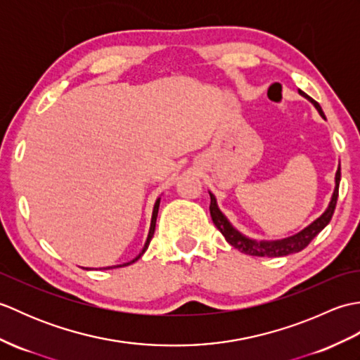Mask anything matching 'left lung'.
<instances>
[{"mask_svg":"<svg viewBox=\"0 0 360 360\" xmlns=\"http://www.w3.org/2000/svg\"><path fill=\"white\" fill-rule=\"evenodd\" d=\"M298 93H300L303 97H307L308 101L316 106V110L320 112V116L325 117L322 106H320L316 101H312V98L308 94H304L303 91H298ZM339 184H340V164H339L338 172H335V187H334L331 201H330V204H328L326 210L316 221H312L308 227H304L303 231H300L292 236H288V238H283V240L257 241V240L248 238L246 235H243L241 232L236 231V229L231 223H229V219L226 218L224 213L221 212L218 207L215 195L209 192V195H210V217H212L213 224H215L218 231L223 233L226 241L229 244H232L235 249L243 252V254H248L252 257H286L289 254H295V252L303 250L312 241V238L322 232L323 229L328 226V223H330L333 218L334 209H335V204H338Z\"/></svg>","mask_w":360,"mask_h":360,"instance_id":"left-lung-1","label":"left lung"}]
</instances>
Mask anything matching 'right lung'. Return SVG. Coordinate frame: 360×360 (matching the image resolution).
Listing matches in <instances>:
<instances>
[{"label": "right lung", "mask_w": 360, "mask_h": 360, "mask_svg": "<svg viewBox=\"0 0 360 360\" xmlns=\"http://www.w3.org/2000/svg\"><path fill=\"white\" fill-rule=\"evenodd\" d=\"M159 202H160V198H158L156 200V202H155V207H153V215H151V224H150V232H148V236H147V241H145V244H143V249H142V252L139 255H137L136 258H133L131 262H128V263H124V264H119V266H128V264H131V263H134V262H137V259H139L142 255H143V252L148 249V244H150V241H151V238H153V235H155V229H156V218H158V210H159ZM108 269H112V266L111 267H108Z\"/></svg>", "instance_id": "right-lung-1"}]
</instances>
